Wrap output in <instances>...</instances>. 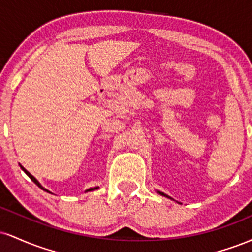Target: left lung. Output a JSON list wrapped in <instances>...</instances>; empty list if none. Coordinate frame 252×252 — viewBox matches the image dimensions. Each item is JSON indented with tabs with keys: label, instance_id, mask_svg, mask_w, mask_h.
<instances>
[{
	"label": "left lung",
	"instance_id": "8db88e82",
	"mask_svg": "<svg viewBox=\"0 0 252 252\" xmlns=\"http://www.w3.org/2000/svg\"><path fill=\"white\" fill-rule=\"evenodd\" d=\"M158 194H161V195H163V196H167V198H169L168 195H166V194H164V193H162V192H158ZM169 199H172V198H169Z\"/></svg>",
	"mask_w": 252,
	"mask_h": 252
}]
</instances>
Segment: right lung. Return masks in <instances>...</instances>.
<instances>
[{
    "mask_svg": "<svg viewBox=\"0 0 252 252\" xmlns=\"http://www.w3.org/2000/svg\"><path fill=\"white\" fill-rule=\"evenodd\" d=\"M20 167H21V168H22V170H24V172L26 173V174H27L28 176H30V178H31V180H32V181H33V182H34V184H36V185H37V186H39V187H40V189H43V190H46V192H50V190H48V189H45V187H42V186H41V184H40V182H39V181H37V180H36V179H35V178H34V176H33V175H32L30 172H28V170H26V169L24 168V167H22V166H21V164H20ZM98 189V187H94V189H89L88 190H86V192H89V190H94V189Z\"/></svg>",
    "mask_w": 252,
    "mask_h": 252,
    "instance_id": "obj_1",
    "label": "right lung"
}]
</instances>
